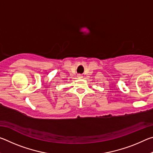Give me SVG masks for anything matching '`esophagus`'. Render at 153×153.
<instances>
[{
	"label": "esophagus",
	"instance_id": "1",
	"mask_svg": "<svg viewBox=\"0 0 153 153\" xmlns=\"http://www.w3.org/2000/svg\"><path fill=\"white\" fill-rule=\"evenodd\" d=\"M77 77H79V78H82V76L81 74H78V75H77Z\"/></svg>",
	"mask_w": 153,
	"mask_h": 153
}]
</instances>
